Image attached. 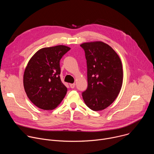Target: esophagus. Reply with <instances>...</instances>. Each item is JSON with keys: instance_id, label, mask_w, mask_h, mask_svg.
Here are the masks:
<instances>
[{"instance_id": "34e87169", "label": "esophagus", "mask_w": 154, "mask_h": 154, "mask_svg": "<svg viewBox=\"0 0 154 154\" xmlns=\"http://www.w3.org/2000/svg\"><path fill=\"white\" fill-rule=\"evenodd\" d=\"M75 83H71V84H69V86H70V88H74L75 87Z\"/></svg>"}]
</instances>
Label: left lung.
Segmentation results:
<instances>
[{"instance_id": "1", "label": "left lung", "mask_w": 154, "mask_h": 154, "mask_svg": "<svg viewBox=\"0 0 154 154\" xmlns=\"http://www.w3.org/2000/svg\"><path fill=\"white\" fill-rule=\"evenodd\" d=\"M80 46L87 65L88 87L82 93L83 100L92 110H102L114 102L121 89V61L115 51L103 42H86Z\"/></svg>"}]
</instances>
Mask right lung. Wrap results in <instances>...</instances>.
Segmentation results:
<instances>
[{
    "label": "right lung",
    "mask_w": 154,
    "mask_h": 154,
    "mask_svg": "<svg viewBox=\"0 0 154 154\" xmlns=\"http://www.w3.org/2000/svg\"><path fill=\"white\" fill-rule=\"evenodd\" d=\"M70 49L63 45L43 48L29 61L24 74V86L29 99L38 108L53 109L66 94L67 88L60 76V61Z\"/></svg>",
    "instance_id": "1"
}]
</instances>
